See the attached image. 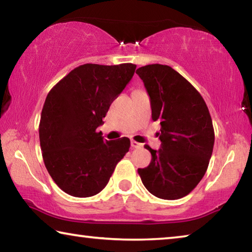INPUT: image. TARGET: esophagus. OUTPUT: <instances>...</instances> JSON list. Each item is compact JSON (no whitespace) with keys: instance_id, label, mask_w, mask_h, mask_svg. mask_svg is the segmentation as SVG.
<instances>
[{"instance_id":"34e87169","label":"esophagus","mask_w":252,"mask_h":252,"mask_svg":"<svg viewBox=\"0 0 252 252\" xmlns=\"http://www.w3.org/2000/svg\"><path fill=\"white\" fill-rule=\"evenodd\" d=\"M131 148L132 149H140V148H142V144L138 143L136 141H134V140H131Z\"/></svg>"}]
</instances>
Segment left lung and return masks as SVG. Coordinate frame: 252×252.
Segmentation results:
<instances>
[{"instance_id":"left-lung-1","label":"left lung","mask_w":252,"mask_h":252,"mask_svg":"<svg viewBox=\"0 0 252 252\" xmlns=\"http://www.w3.org/2000/svg\"><path fill=\"white\" fill-rule=\"evenodd\" d=\"M150 96L152 120L160 121L161 148L138 169L148 191L164 200L189 194L206 173L215 144L208 106L189 81L169 65L149 64L135 72Z\"/></svg>"}]
</instances>
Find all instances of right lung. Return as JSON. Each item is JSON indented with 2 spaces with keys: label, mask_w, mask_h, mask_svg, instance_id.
<instances>
[{
  "label": "right lung",
  "mask_w": 252,
  "mask_h": 252,
  "mask_svg": "<svg viewBox=\"0 0 252 252\" xmlns=\"http://www.w3.org/2000/svg\"><path fill=\"white\" fill-rule=\"evenodd\" d=\"M135 67L132 63H87L72 70L46 96L39 126L42 156L50 176L65 193L78 198L99 193L129 151V139L104 141L96 127L103 125L102 119Z\"/></svg>",
  "instance_id": "add662e5"
}]
</instances>
